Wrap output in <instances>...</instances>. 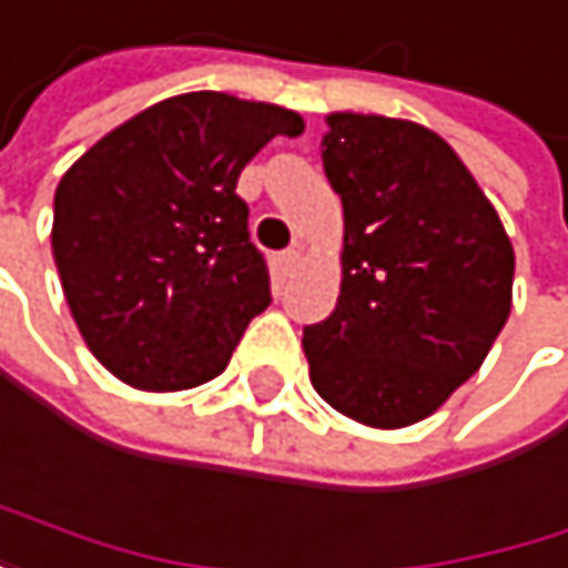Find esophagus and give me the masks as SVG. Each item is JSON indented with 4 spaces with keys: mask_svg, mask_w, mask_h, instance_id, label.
Here are the masks:
<instances>
[{
    "mask_svg": "<svg viewBox=\"0 0 568 568\" xmlns=\"http://www.w3.org/2000/svg\"><path fill=\"white\" fill-rule=\"evenodd\" d=\"M297 257H301V254H297L294 247H291V251H281V254H277V267H281L284 274H291L294 264H297Z\"/></svg>",
    "mask_w": 568,
    "mask_h": 568,
    "instance_id": "34e87169",
    "label": "esophagus"
}]
</instances>
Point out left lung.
I'll use <instances>...</instances> for the list:
<instances>
[{
  "mask_svg": "<svg viewBox=\"0 0 568 568\" xmlns=\"http://www.w3.org/2000/svg\"><path fill=\"white\" fill-rule=\"evenodd\" d=\"M321 146L344 251L331 317L304 327L311 385L354 422L405 428L485 362L513 311L516 254L438 133L331 113Z\"/></svg>",
  "mask_w": 568,
  "mask_h": 568,
  "instance_id": "8db88e82",
  "label": "left lung"
}]
</instances>
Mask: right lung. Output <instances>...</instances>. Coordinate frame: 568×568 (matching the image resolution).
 Masks as SVG:
<instances>
[{
    "mask_svg": "<svg viewBox=\"0 0 568 568\" xmlns=\"http://www.w3.org/2000/svg\"><path fill=\"white\" fill-rule=\"evenodd\" d=\"M304 120L227 93L170 97L90 146L55 186L52 257L73 321L120 382L183 392L217 378L271 304L241 170Z\"/></svg>",
    "mask_w": 568,
    "mask_h": 568,
    "instance_id": "obj_1",
    "label": "right lung"
}]
</instances>
